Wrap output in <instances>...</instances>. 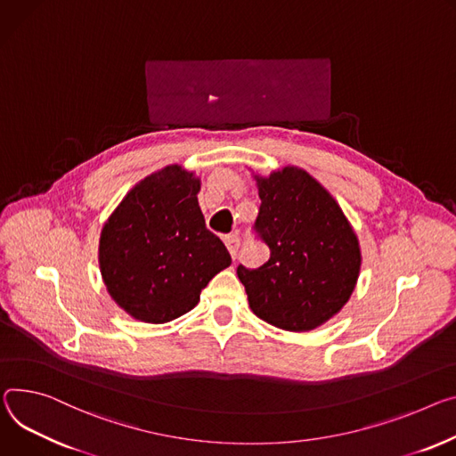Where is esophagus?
I'll return each instance as SVG.
<instances>
[{"label":"esophagus","mask_w":456,"mask_h":456,"mask_svg":"<svg viewBox=\"0 0 456 456\" xmlns=\"http://www.w3.org/2000/svg\"><path fill=\"white\" fill-rule=\"evenodd\" d=\"M224 241H225V245H227V249H229V253H231L232 260H236L238 249H240V238H238L236 234H227V236H224Z\"/></svg>","instance_id":"obj_1"}]
</instances>
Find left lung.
Listing matches in <instances>:
<instances>
[{
	"instance_id": "1",
	"label": "left lung",
	"mask_w": 456,
	"mask_h": 456,
	"mask_svg": "<svg viewBox=\"0 0 456 456\" xmlns=\"http://www.w3.org/2000/svg\"><path fill=\"white\" fill-rule=\"evenodd\" d=\"M255 180L262 200L255 232L271 256L258 269L238 265V278L258 318L311 330L353 293L362 264L356 234L335 198L305 171L283 167Z\"/></svg>"
}]
</instances>
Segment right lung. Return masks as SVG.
I'll list each match as a JSON object with an SVG mask.
<instances>
[{"label":"right lung","instance_id":"right-lung-1","mask_svg":"<svg viewBox=\"0 0 456 456\" xmlns=\"http://www.w3.org/2000/svg\"><path fill=\"white\" fill-rule=\"evenodd\" d=\"M200 180L169 165L133 187L107 220L100 269L112 300L133 318L165 323L189 313L201 289L231 265L205 227Z\"/></svg>","mask_w":456,"mask_h":456}]
</instances>
